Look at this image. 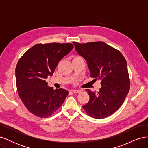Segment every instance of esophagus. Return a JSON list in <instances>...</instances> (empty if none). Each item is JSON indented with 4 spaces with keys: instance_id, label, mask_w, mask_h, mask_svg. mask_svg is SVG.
<instances>
[{
    "instance_id": "obj_1",
    "label": "esophagus",
    "mask_w": 148,
    "mask_h": 148,
    "mask_svg": "<svg viewBox=\"0 0 148 148\" xmlns=\"http://www.w3.org/2000/svg\"><path fill=\"white\" fill-rule=\"evenodd\" d=\"M71 91L73 93H79L81 92V90H78V89H72V90H71Z\"/></svg>"
}]
</instances>
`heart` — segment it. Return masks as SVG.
I'll list each match as a JSON object with an SVG mask.
<instances>
[{"mask_svg":"<svg viewBox=\"0 0 148 148\" xmlns=\"http://www.w3.org/2000/svg\"><path fill=\"white\" fill-rule=\"evenodd\" d=\"M78 57V56H76V57Z\"/></svg>","mask_w":148,"mask_h":148,"instance_id":"1","label":"heart"}]
</instances>
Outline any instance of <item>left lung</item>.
<instances>
[{
    "mask_svg": "<svg viewBox=\"0 0 148 148\" xmlns=\"http://www.w3.org/2000/svg\"><path fill=\"white\" fill-rule=\"evenodd\" d=\"M73 43L78 54L87 61L90 77L101 80L102 85L97 93L85 90L89 101L83 108L92 118L109 117L122 105L130 88L127 61L119 50L104 42Z\"/></svg>",
    "mask_w": 148,
    "mask_h": 148,
    "instance_id": "left-lung-1",
    "label": "left lung"
}]
</instances>
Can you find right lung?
I'll use <instances>...</instances> for the list:
<instances>
[{
    "instance_id": "right-lung-1",
    "label": "right lung",
    "mask_w": 148,
    "mask_h": 148,
    "mask_svg": "<svg viewBox=\"0 0 148 148\" xmlns=\"http://www.w3.org/2000/svg\"><path fill=\"white\" fill-rule=\"evenodd\" d=\"M73 47L71 43L37 44L19 59L15 69L17 91L31 114L47 118L64 103L69 91L49 87L46 79L52 76L59 61Z\"/></svg>"
}]
</instances>
